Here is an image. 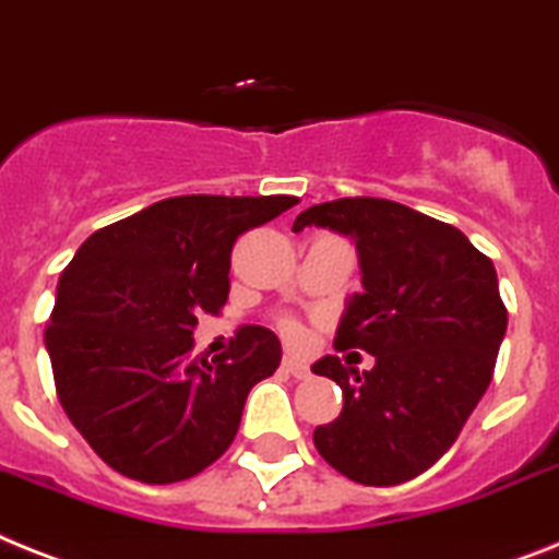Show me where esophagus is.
<instances>
[{
    "label": "esophagus",
    "instance_id": "esophagus-1",
    "mask_svg": "<svg viewBox=\"0 0 559 559\" xmlns=\"http://www.w3.org/2000/svg\"><path fill=\"white\" fill-rule=\"evenodd\" d=\"M281 369H284L287 374H293V378H307V374H309L307 364H304V360H298V358H289V355L281 360Z\"/></svg>",
    "mask_w": 559,
    "mask_h": 559
}]
</instances>
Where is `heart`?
Here are the masks:
<instances>
[{
    "mask_svg": "<svg viewBox=\"0 0 559 559\" xmlns=\"http://www.w3.org/2000/svg\"><path fill=\"white\" fill-rule=\"evenodd\" d=\"M278 326H281V332H284V335L289 337V341H295V337L301 335V326H298V323H295L293 318H281Z\"/></svg>",
    "mask_w": 559,
    "mask_h": 559,
    "instance_id": "1",
    "label": "heart"
}]
</instances>
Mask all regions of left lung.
Masks as SVG:
<instances>
[{
  "label": "left lung",
  "instance_id": "obj_1",
  "mask_svg": "<svg viewBox=\"0 0 559 559\" xmlns=\"http://www.w3.org/2000/svg\"><path fill=\"white\" fill-rule=\"evenodd\" d=\"M312 224L349 236L364 272L335 349L374 355L364 374L337 355L312 364L344 392L341 415L312 440L349 480L397 486L449 452L489 389L509 323L495 264L457 227L397 201H326L293 229Z\"/></svg>",
  "mask_w": 559,
  "mask_h": 559
}]
</instances>
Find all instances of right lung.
<instances>
[{"instance_id":"obj_1","label":"right lung","mask_w":559,"mask_h":559,"mask_svg":"<svg viewBox=\"0 0 559 559\" xmlns=\"http://www.w3.org/2000/svg\"><path fill=\"white\" fill-rule=\"evenodd\" d=\"M295 195H176L96 229L64 266L45 346L56 395L93 452L150 486L199 475L229 449L243 403L281 364L247 323L213 364L190 358L201 312L229 295V252Z\"/></svg>"}]
</instances>
